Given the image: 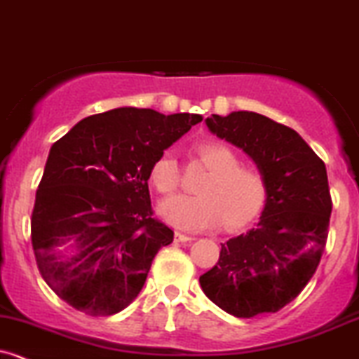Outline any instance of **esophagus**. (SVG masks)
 I'll use <instances>...</instances> for the list:
<instances>
[{"instance_id": "obj_1", "label": "esophagus", "mask_w": 359, "mask_h": 359, "mask_svg": "<svg viewBox=\"0 0 359 359\" xmlns=\"http://www.w3.org/2000/svg\"><path fill=\"white\" fill-rule=\"evenodd\" d=\"M173 239H175V243H192V241H194V237L187 236V233H182V232H175Z\"/></svg>"}]
</instances>
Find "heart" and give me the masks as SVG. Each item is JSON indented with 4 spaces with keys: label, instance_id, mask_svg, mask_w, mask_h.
Listing matches in <instances>:
<instances>
[{
    "label": "heart",
    "instance_id": "obj_1",
    "mask_svg": "<svg viewBox=\"0 0 359 359\" xmlns=\"http://www.w3.org/2000/svg\"><path fill=\"white\" fill-rule=\"evenodd\" d=\"M199 158L211 173L199 186L198 196L175 194L158 205V215L180 230H210L224 222L239 229L249 224L263 208L265 179L258 170L243 167L230 146L218 141L199 144ZM149 180L158 192L168 194L179 186V163L173 151H163L149 168Z\"/></svg>",
    "mask_w": 359,
    "mask_h": 359
}]
</instances>
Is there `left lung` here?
<instances>
[{
  "label": "left lung",
  "mask_w": 359,
  "mask_h": 359,
  "mask_svg": "<svg viewBox=\"0 0 359 359\" xmlns=\"http://www.w3.org/2000/svg\"><path fill=\"white\" fill-rule=\"evenodd\" d=\"M205 123L255 161L266 196L258 225L222 244L199 284L237 318L275 313L297 297L322 258L332 213L325 163L296 130L259 113L211 115Z\"/></svg>",
  "instance_id": "obj_1"
}]
</instances>
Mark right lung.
<instances>
[{
	"instance_id": "add662e5",
	"label": "right lung",
	"mask_w": 359,
	"mask_h": 359,
	"mask_svg": "<svg viewBox=\"0 0 359 359\" xmlns=\"http://www.w3.org/2000/svg\"><path fill=\"white\" fill-rule=\"evenodd\" d=\"M203 120L123 107L90 115L51 146L36 192L32 248L46 284L93 316L122 311L173 230L151 215L153 161Z\"/></svg>"
}]
</instances>
